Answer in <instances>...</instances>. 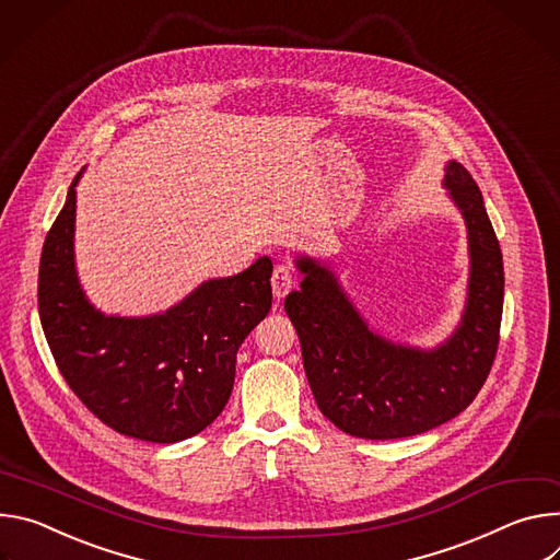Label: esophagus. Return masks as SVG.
<instances>
[{
	"label": "esophagus",
	"instance_id": "esophagus-1",
	"mask_svg": "<svg viewBox=\"0 0 560 560\" xmlns=\"http://www.w3.org/2000/svg\"><path fill=\"white\" fill-rule=\"evenodd\" d=\"M293 280H295V276H293V269L291 267H287V265H278L276 269H273V276H271V287H273V295L278 298V300H282L289 291H291V287H293Z\"/></svg>",
	"mask_w": 560,
	"mask_h": 560
}]
</instances>
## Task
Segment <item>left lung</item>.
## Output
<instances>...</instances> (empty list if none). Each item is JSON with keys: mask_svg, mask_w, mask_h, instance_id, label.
Returning a JSON list of instances; mask_svg holds the SVG:
<instances>
[{"mask_svg": "<svg viewBox=\"0 0 560 560\" xmlns=\"http://www.w3.org/2000/svg\"><path fill=\"white\" fill-rule=\"evenodd\" d=\"M445 171L471 258L465 314L445 345L422 351L385 340L366 327L327 267L312 258L295 262L304 280L287 295L284 312L320 411L349 436L394 441L439 427L471 405L491 371L505 291L501 244L469 171L454 160Z\"/></svg>", "mask_w": 560, "mask_h": 560, "instance_id": "left-lung-1", "label": "left lung"}]
</instances>
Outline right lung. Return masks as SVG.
<instances>
[{
  "label": "right lung",
  "instance_id": "obj_1",
  "mask_svg": "<svg viewBox=\"0 0 560 560\" xmlns=\"http://www.w3.org/2000/svg\"><path fill=\"white\" fill-rule=\"evenodd\" d=\"M52 222L39 260V320L73 394L104 424L149 443H177L224 409L235 355L269 314L273 262L202 282L164 314L104 316L86 300L73 258L75 186Z\"/></svg>",
  "mask_w": 560,
  "mask_h": 560
}]
</instances>
